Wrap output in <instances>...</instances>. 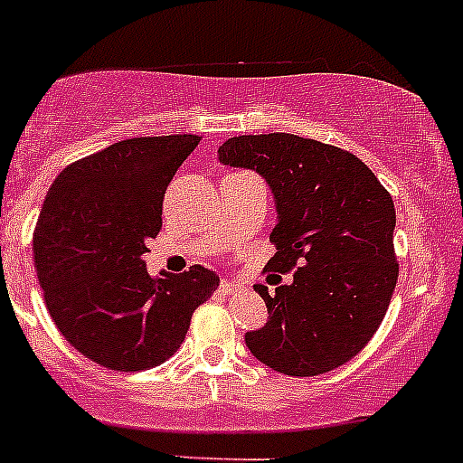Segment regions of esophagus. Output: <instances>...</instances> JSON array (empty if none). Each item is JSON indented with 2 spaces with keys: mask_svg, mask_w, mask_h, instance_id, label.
<instances>
[{
  "mask_svg": "<svg viewBox=\"0 0 463 463\" xmlns=\"http://www.w3.org/2000/svg\"><path fill=\"white\" fill-rule=\"evenodd\" d=\"M220 289H222L224 294H229V292H236V289H241V285L236 280H222L220 282Z\"/></svg>",
  "mask_w": 463,
  "mask_h": 463,
  "instance_id": "1",
  "label": "esophagus"
}]
</instances>
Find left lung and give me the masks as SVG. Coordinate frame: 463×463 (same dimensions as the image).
<instances>
[{
  "instance_id": "1",
  "label": "left lung",
  "mask_w": 463,
  "mask_h": 463,
  "mask_svg": "<svg viewBox=\"0 0 463 463\" xmlns=\"http://www.w3.org/2000/svg\"><path fill=\"white\" fill-rule=\"evenodd\" d=\"M218 157L269 183L278 252L267 269L294 271L276 292L255 285L269 322L248 331L245 345L278 373L308 378L338 369L378 331L396 288L390 192L353 153L297 134L234 137Z\"/></svg>"
}]
</instances>
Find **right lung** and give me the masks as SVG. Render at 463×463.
Here are the masks:
<instances>
[{
	"label": "right lung",
	"mask_w": 463,
	"mask_h": 463,
	"mask_svg": "<svg viewBox=\"0 0 463 463\" xmlns=\"http://www.w3.org/2000/svg\"><path fill=\"white\" fill-rule=\"evenodd\" d=\"M202 138L118 141L52 181L34 229V261L48 313L80 354L110 371L166 362L192 313L218 289L202 264L153 278L143 255L162 227L171 178Z\"/></svg>",
	"instance_id": "1"
}]
</instances>
